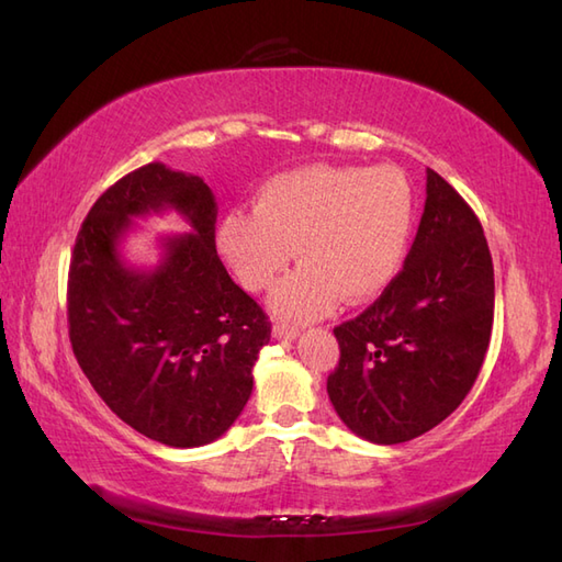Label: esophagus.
Instances as JSON below:
<instances>
[{"label":"esophagus","mask_w":562,"mask_h":562,"mask_svg":"<svg viewBox=\"0 0 562 562\" xmlns=\"http://www.w3.org/2000/svg\"><path fill=\"white\" fill-rule=\"evenodd\" d=\"M272 337H276V340L292 342L299 337V328H296V325H290V323H276V325H272Z\"/></svg>","instance_id":"1"}]
</instances>
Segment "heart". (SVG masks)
<instances>
[{
    "label": "heart",
    "instance_id": "1",
    "mask_svg": "<svg viewBox=\"0 0 562 562\" xmlns=\"http://www.w3.org/2000/svg\"><path fill=\"white\" fill-rule=\"evenodd\" d=\"M416 225L409 179L395 167L306 165L270 177L254 213L232 211L217 225V251L249 292H263L302 260L270 296L290 321H316L340 299L363 304L400 276Z\"/></svg>",
    "mask_w": 562,
    "mask_h": 562
}]
</instances>
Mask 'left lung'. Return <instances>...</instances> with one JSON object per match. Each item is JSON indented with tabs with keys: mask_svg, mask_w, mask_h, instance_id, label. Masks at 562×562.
<instances>
[{
	"mask_svg": "<svg viewBox=\"0 0 562 562\" xmlns=\"http://www.w3.org/2000/svg\"><path fill=\"white\" fill-rule=\"evenodd\" d=\"M493 296L479 217L426 169L424 215L400 276L361 316L335 328L340 363L328 395L351 434L395 446L448 419L484 363Z\"/></svg>",
	"mask_w": 562,
	"mask_h": 562,
	"instance_id": "1",
	"label": "left lung"
}]
</instances>
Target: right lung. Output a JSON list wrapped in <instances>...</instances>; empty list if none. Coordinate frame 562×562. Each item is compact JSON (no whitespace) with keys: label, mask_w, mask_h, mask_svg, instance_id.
<instances>
[{"label":"right lung","mask_w":562,"mask_h":562,"mask_svg":"<svg viewBox=\"0 0 562 562\" xmlns=\"http://www.w3.org/2000/svg\"><path fill=\"white\" fill-rule=\"evenodd\" d=\"M175 210L192 227L161 240L158 267L121 256L134 216ZM217 203L195 175L162 162L104 191L69 268V337L78 367L124 424L169 448H201L237 422L270 323L215 249Z\"/></svg>","instance_id":"obj_1"}]
</instances>
